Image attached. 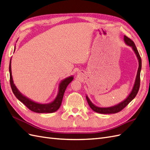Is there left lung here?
<instances>
[{
	"label": "left lung",
	"instance_id": "obj_1",
	"mask_svg": "<svg viewBox=\"0 0 150 150\" xmlns=\"http://www.w3.org/2000/svg\"><path fill=\"white\" fill-rule=\"evenodd\" d=\"M124 40L125 43L127 45L130 46V47H132L134 53L136 54V57L138 59V62H139V67H138L135 82H134V86L132 87V89L131 92H130L128 96L127 97V98H125L123 101L119 103L118 104H117L116 105H114L113 106L99 107V106H96L95 105L93 104V103L91 102L90 99L88 98L87 96H86V99L87 101L88 104H89V106L91 107V108L93 111H94V112H97V113H102V114H110V113H116L120 112L122 109H124L125 107L134 98L136 97V96L137 95V94L138 93V91H139V86H140V73H141V66H142L141 57H140L139 52H138V51L136 47L135 44L134 43V42L126 36H124Z\"/></svg>",
	"mask_w": 150,
	"mask_h": 150
}]
</instances>
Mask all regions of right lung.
<instances>
[{
  "instance_id": "add662e5",
  "label": "right lung",
  "mask_w": 150,
  "mask_h": 150,
  "mask_svg": "<svg viewBox=\"0 0 150 150\" xmlns=\"http://www.w3.org/2000/svg\"><path fill=\"white\" fill-rule=\"evenodd\" d=\"M17 42V41H16ZM14 47V50H15ZM9 74H10V84L11 89L13 92L16 98L20 100L21 103L27 107L28 109H30L32 112L38 113H53L56 112L59 108L61 106V103H62L63 95L66 90L68 84L70 83L73 80H74V76L72 75L67 77L62 80L59 84V88H58V93L56 96V98L54 99L52 101L49 103H46V104H42V103H38L32 101V99H29L25 96H24L21 93H20L17 87L14 83L13 76H12V72H11V59H10L9 63Z\"/></svg>"
}]
</instances>
